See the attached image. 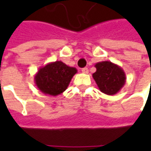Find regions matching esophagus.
I'll return each mask as SVG.
<instances>
[{
    "label": "esophagus",
    "mask_w": 151,
    "mask_h": 151,
    "mask_svg": "<svg viewBox=\"0 0 151 151\" xmlns=\"http://www.w3.org/2000/svg\"><path fill=\"white\" fill-rule=\"evenodd\" d=\"M81 71H82V73H85V74H87L88 73V69L86 67V68H83L82 70H81Z\"/></svg>",
    "instance_id": "34e87169"
}]
</instances>
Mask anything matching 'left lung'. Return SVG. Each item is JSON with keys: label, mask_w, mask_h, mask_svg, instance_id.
Here are the masks:
<instances>
[{"label": "left lung", "mask_w": 151, "mask_h": 151, "mask_svg": "<svg viewBox=\"0 0 151 151\" xmlns=\"http://www.w3.org/2000/svg\"><path fill=\"white\" fill-rule=\"evenodd\" d=\"M96 70L92 74L96 85L102 93L115 95L126 82V75L121 67L111 61H101L95 65Z\"/></svg>", "instance_id": "8db88e82"}]
</instances>
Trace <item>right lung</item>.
<instances>
[{
    "instance_id": "1",
    "label": "right lung",
    "mask_w": 151,
    "mask_h": 151,
    "mask_svg": "<svg viewBox=\"0 0 151 151\" xmlns=\"http://www.w3.org/2000/svg\"><path fill=\"white\" fill-rule=\"evenodd\" d=\"M76 73V68L68 66L62 61L50 62L39 68L34 76V82L45 95L58 96L66 90Z\"/></svg>"
}]
</instances>
